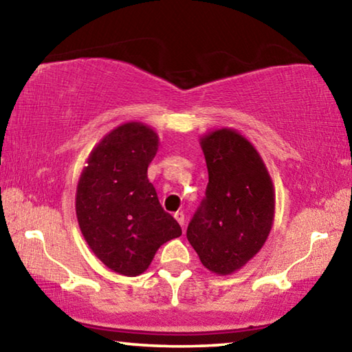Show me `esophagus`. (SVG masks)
Segmentation results:
<instances>
[{"mask_svg": "<svg viewBox=\"0 0 352 352\" xmlns=\"http://www.w3.org/2000/svg\"><path fill=\"white\" fill-rule=\"evenodd\" d=\"M174 217H175V220L178 223H180L182 226H184V214H183V211H178V212H175L174 214Z\"/></svg>", "mask_w": 352, "mask_h": 352, "instance_id": "1", "label": "esophagus"}]
</instances>
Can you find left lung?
Instances as JSON below:
<instances>
[{"label": "left lung", "mask_w": 352, "mask_h": 352, "mask_svg": "<svg viewBox=\"0 0 352 352\" xmlns=\"http://www.w3.org/2000/svg\"><path fill=\"white\" fill-rule=\"evenodd\" d=\"M200 146L210 182L186 237L201 264L225 276L265 243L275 219V188L259 152L237 130H212Z\"/></svg>", "instance_id": "1"}]
</instances>
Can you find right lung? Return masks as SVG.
Returning <instances> with one entry per match:
<instances>
[{"label":"right lung","mask_w":352,"mask_h":352,"mask_svg":"<svg viewBox=\"0 0 352 352\" xmlns=\"http://www.w3.org/2000/svg\"><path fill=\"white\" fill-rule=\"evenodd\" d=\"M158 144L146 124H121L94 146L77 182L82 234L96 258L124 276L144 273L157 250L182 236L147 178Z\"/></svg>","instance_id":"add662e5"}]
</instances>
